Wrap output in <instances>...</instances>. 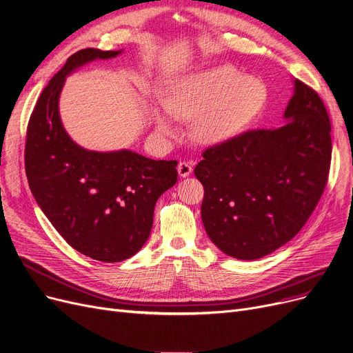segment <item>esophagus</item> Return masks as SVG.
<instances>
[{"label":"esophagus","mask_w":353,"mask_h":353,"mask_svg":"<svg viewBox=\"0 0 353 353\" xmlns=\"http://www.w3.org/2000/svg\"><path fill=\"white\" fill-rule=\"evenodd\" d=\"M194 170V163L192 162H188V161H181L178 163V174L181 178H186L190 176V174Z\"/></svg>","instance_id":"34e87169"}]
</instances>
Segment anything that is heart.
Here are the masks:
<instances>
[{
    "instance_id": "b5f03b06",
    "label": "heart",
    "mask_w": 353,
    "mask_h": 353,
    "mask_svg": "<svg viewBox=\"0 0 353 353\" xmlns=\"http://www.w3.org/2000/svg\"><path fill=\"white\" fill-rule=\"evenodd\" d=\"M265 99L262 81L221 65L176 79L163 99L165 111L154 114V123L159 134L171 137L176 132L175 118H195V137L205 143H219L250 125Z\"/></svg>"
}]
</instances>
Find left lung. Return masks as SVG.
<instances>
[{"mask_svg":"<svg viewBox=\"0 0 353 353\" xmlns=\"http://www.w3.org/2000/svg\"><path fill=\"white\" fill-rule=\"evenodd\" d=\"M294 84L282 127L246 131L214 145L194 171L205 188V231L236 259H259L291 241L327 182V111L312 88L299 79Z\"/></svg>","mask_w":353,"mask_h":353,"instance_id":"8db88e82","label":"left lung"}]
</instances>
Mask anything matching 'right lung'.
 Returning <instances> with one entry per match:
<instances>
[{
	"mask_svg": "<svg viewBox=\"0 0 353 353\" xmlns=\"http://www.w3.org/2000/svg\"><path fill=\"white\" fill-rule=\"evenodd\" d=\"M119 51L72 54L41 92L30 117L26 172L31 192L74 250L101 262H119L147 242L158 198L178 179L176 161H154L130 150L88 151L65 132L58 101L65 78L94 59Z\"/></svg>",
	"mask_w": 353,
	"mask_h": 353,
	"instance_id": "right-lung-1",
	"label": "right lung"
}]
</instances>
